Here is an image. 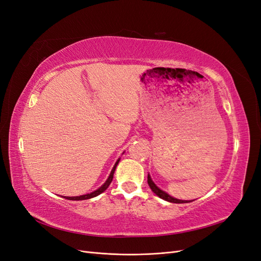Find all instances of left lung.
<instances>
[{
    "label": "left lung",
    "mask_w": 261,
    "mask_h": 261,
    "mask_svg": "<svg viewBox=\"0 0 261 261\" xmlns=\"http://www.w3.org/2000/svg\"><path fill=\"white\" fill-rule=\"evenodd\" d=\"M148 185H149L150 188H151V191H152L155 195H158V196L160 197V198H162V199H164V200L170 201V202H174V203H185V202H189V201H187V200H179V199H176V198H173V197H171L170 195H168L165 192L161 191L160 188H158V187L154 185V183L151 180V178H150L149 174H148Z\"/></svg>",
    "instance_id": "8db88e82"
}]
</instances>
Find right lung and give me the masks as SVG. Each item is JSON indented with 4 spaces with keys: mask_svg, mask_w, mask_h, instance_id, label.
Masks as SVG:
<instances>
[{
    "mask_svg": "<svg viewBox=\"0 0 261 261\" xmlns=\"http://www.w3.org/2000/svg\"><path fill=\"white\" fill-rule=\"evenodd\" d=\"M118 161H120V160H117V161H116V163H115V165L113 167V169H112L111 173H110V176H109V178L107 179L106 183H105L103 185H102L100 188H98L97 191H94V192H93V193H91V194H87V195H83V196H77V197H66V199H68V200H85V199L92 198V197H96V196L100 195L101 193H103V192L106 191V189L109 187V185L111 184V181H112V179H113L114 171H115V169H116V165H117Z\"/></svg>",
    "mask_w": 261,
    "mask_h": 261,
    "instance_id": "obj_1",
    "label": "right lung"
}]
</instances>
